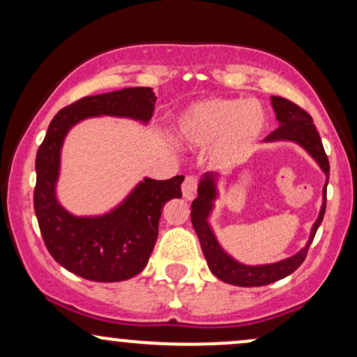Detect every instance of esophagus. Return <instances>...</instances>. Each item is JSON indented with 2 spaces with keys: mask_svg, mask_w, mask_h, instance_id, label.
<instances>
[{
  "mask_svg": "<svg viewBox=\"0 0 357 357\" xmlns=\"http://www.w3.org/2000/svg\"><path fill=\"white\" fill-rule=\"evenodd\" d=\"M198 191V178L196 176H186L183 183V196L186 199H192Z\"/></svg>",
  "mask_w": 357,
  "mask_h": 357,
  "instance_id": "1",
  "label": "esophagus"
}]
</instances>
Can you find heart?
I'll use <instances>...</instances> for the list:
<instances>
[{
	"instance_id": "obj_1",
	"label": "heart",
	"mask_w": 357,
	"mask_h": 357,
	"mask_svg": "<svg viewBox=\"0 0 357 357\" xmlns=\"http://www.w3.org/2000/svg\"><path fill=\"white\" fill-rule=\"evenodd\" d=\"M267 124L265 110L255 100L208 99L192 104L176 124V139L190 147H210L223 161L247 158Z\"/></svg>"
}]
</instances>
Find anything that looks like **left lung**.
Masks as SVG:
<instances>
[{
	"mask_svg": "<svg viewBox=\"0 0 357 357\" xmlns=\"http://www.w3.org/2000/svg\"><path fill=\"white\" fill-rule=\"evenodd\" d=\"M272 105L275 110V117L278 121V127L272 134L265 137V142L273 141H292L301 144L321 166V169L326 173V186H324V202L319 218L314 223L312 231H310V238L307 245L301 252L296 253L294 257L285 258V260L277 261V264L268 265H257V267H250L243 265L240 261L233 260V258L225 253V250L220 247L218 240L215 238L210 223H208V216L213 210V202L216 199V174H204L203 179L199 181L198 186V198L191 203V221L192 228H195L196 235H198L204 258L208 261V267L213 272V275L218 277L221 282L227 284L238 285V287H261L268 285L272 282L280 280L287 275L301 267L302 261L305 260L307 252H309L310 243H312L315 231H317L319 225L322 223L324 213H326V192H327V181H329V159H327L326 151H324L321 136H319L317 129H315L312 117L305 112L304 109L298 107L294 102L284 99V97H272Z\"/></svg>",
	"mask_w": 357,
	"mask_h": 357,
	"instance_id": "1",
	"label": "left lung"
}]
</instances>
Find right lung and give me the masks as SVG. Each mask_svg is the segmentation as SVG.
Instances as JSON below:
<instances>
[{
	"label": "right lung",
	"instance_id": "obj_1",
	"mask_svg": "<svg viewBox=\"0 0 357 357\" xmlns=\"http://www.w3.org/2000/svg\"><path fill=\"white\" fill-rule=\"evenodd\" d=\"M154 104L149 87L84 97L53 117L38 147L33 204L40 231L50 255L82 278L121 282L142 272L158 240L162 208L169 199L181 198L184 176L165 181L146 178L116 210L102 216H73L55 195L63 139L87 117H129L146 124L153 117Z\"/></svg>",
	"mask_w": 357,
	"mask_h": 357
}]
</instances>
